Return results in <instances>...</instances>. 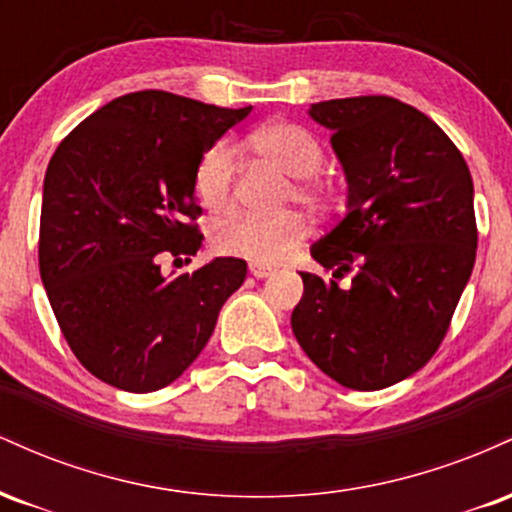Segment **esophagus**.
<instances>
[{"instance_id": "34e87169", "label": "esophagus", "mask_w": 512, "mask_h": 512, "mask_svg": "<svg viewBox=\"0 0 512 512\" xmlns=\"http://www.w3.org/2000/svg\"><path fill=\"white\" fill-rule=\"evenodd\" d=\"M250 274L255 276V279H267V276L274 274V269H272V267H264V264H255V262H252V264H250Z\"/></svg>"}]
</instances>
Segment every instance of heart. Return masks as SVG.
Returning <instances> with one entry per match:
<instances>
[{"label":"heart","mask_w":512,"mask_h":512,"mask_svg":"<svg viewBox=\"0 0 512 512\" xmlns=\"http://www.w3.org/2000/svg\"><path fill=\"white\" fill-rule=\"evenodd\" d=\"M250 146L255 154L272 163L286 175H291L293 185L289 199L320 207L325 202V190L317 180L310 178L325 163V151L313 132L293 122H272L250 134ZM236 146L228 139L214 142L197 158L192 187L199 202L211 214H228L236 204ZM305 238V223L298 214L257 216L245 214L231 221H223L211 231V245L221 255L243 257L255 264H276Z\"/></svg>","instance_id":"b5f03b06"}]
</instances>
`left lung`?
Instances as JSON below:
<instances>
[{"instance_id":"left-lung-1","label":"left lung","mask_w":512,"mask_h":512,"mask_svg":"<svg viewBox=\"0 0 512 512\" xmlns=\"http://www.w3.org/2000/svg\"><path fill=\"white\" fill-rule=\"evenodd\" d=\"M308 115L332 132L346 214L310 248L334 279L301 272L291 327L339 385L383 390L436 354L472 276V175L448 134L397 98H337Z\"/></svg>"}]
</instances>
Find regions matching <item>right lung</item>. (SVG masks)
<instances>
[{"instance_id": "obj_1", "label": "right lung", "mask_w": 512, "mask_h": 512, "mask_svg": "<svg viewBox=\"0 0 512 512\" xmlns=\"http://www.w3.org/2000/svg\"><path fill=\"white\" fill-rule=\"evenodd\" d=\"M252 108L166 91L115 98L50 158L40 211V279L69 349L127 392L178 380L202 354L248 264L216 257L166 279L158 252L197 255V158Z\"/></svg>"}]
</instances>
